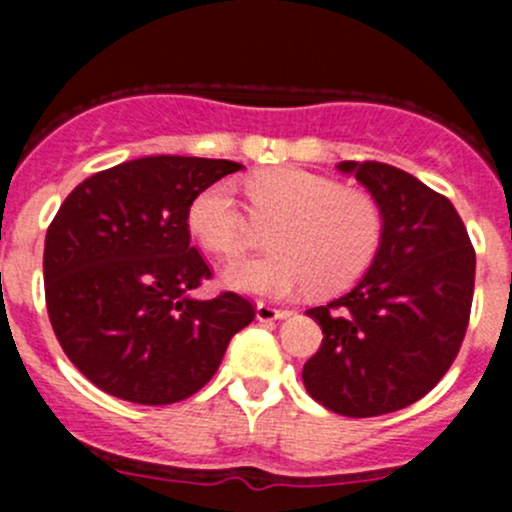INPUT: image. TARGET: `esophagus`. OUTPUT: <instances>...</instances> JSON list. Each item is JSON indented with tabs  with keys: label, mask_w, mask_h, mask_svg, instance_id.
Returning <instances> with one entry per match:
<instances>
[{
	"label": "esophagus",
	"mask_w": 512,
	"mask_h": 512,
	"mask_svg": "<svg viewBox=\"0 0 512 512\" xmlns=\"http://www.w3.org/2000/svg\"><path fill=\"white\" fill-rule=\"evenodd\" d=\"M285 317H289V309L270 307V304L265 302L257 304V319H260V322H275V319H285Z\"/></svg>",
	"instance_id": "34e87169"
}]
</instances>
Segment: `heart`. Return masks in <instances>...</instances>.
I'll return each instance as SVG.
<instances>
[{"label":"heart","instance_id":"heart-1","mask_svg":"<svg viewBox=\"0 0 512 512\" xmlns=\"http://www.w3.org/2000/svg\"><path fill=\"white\" fill-rule=\"evenodd\" d=\"M247 210L227 183L200 190L188 227L218 257H235L265 230V255L232 262L225 282L257 297H292L304 287L332 294L349 287L374 260L384 235L379 200L361 188L304 168H270L245 180ZM251 215L247 216L246 213Z\"/></svg>","mask_w":512,"mask_h":512}]
</instances>
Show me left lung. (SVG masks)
I'll use <instances>...</instances> for the list:
<instances>
[{"instance_id":"1","label":"left lung","mask_w":512,"mask_h":512,"mask_svg":"<svg viewBox=\"0 0 512 512\" xmlns=\"http://www.w3.org/2000/svg\"><path fill=\"white\" fill-rule=\"evenodd\" d=\"M337 168L379 200L384 235L352 292L307 309L324 339L302 381L324 409L369 418L406 409L451 369L471 319L476 250L451 200L406 170Z\"/></svg>"}]
</instances>
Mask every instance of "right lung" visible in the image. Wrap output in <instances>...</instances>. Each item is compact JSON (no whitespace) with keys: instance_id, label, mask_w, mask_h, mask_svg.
I'll use <instances>...</instances> for the list:
<instances>
[{"instance_id":"obj_1","label":"right lung","mask_w":512,"mask_h":512,"mask_svg":"<svg viewBox=\"0 0 512 512\" xmlns=\"http://www.w3.org/2000/svg\"><path fill=\"white\" fill-rule=\"evenodd\" d=\"M240 168L188 156L126 160L61 203L44 242L46 309L71 364L101 391L146 406L188 399L255 319L237 292L190 297L213 270L190 245L188 208Z\"/></svg>"}]
</instances>
